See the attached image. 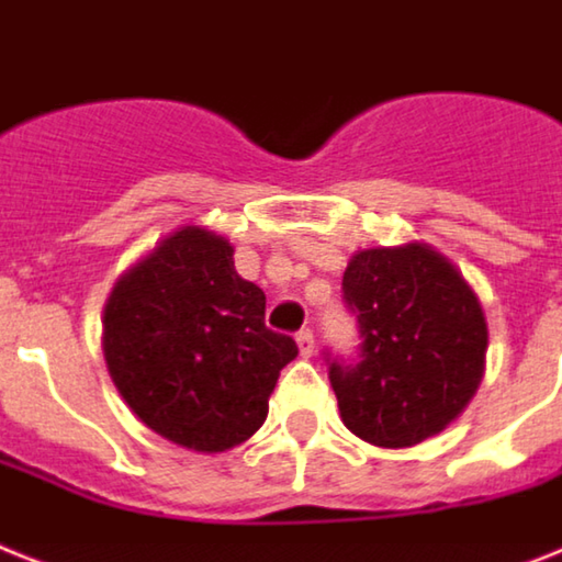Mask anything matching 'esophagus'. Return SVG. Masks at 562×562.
I'll return each instance as SVG.
<instances>
[{
  "label": "esophagus",
  "instance_id": "1",
  "mask_svg": "<svg viewBox=\"0 0 562 562\" xmlns=\"http://www.w3.org/2000/svg\"><path fill=\"white\" fill-rule=\"evenodd\" d=\"M296 346H300V355H303V358H312V352H314L312 328H303V331H296Z\"/></svg>",
  "mask_w": 562,
  "mask_h": 562
}]
</instances>
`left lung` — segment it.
Segmentation results:
<instances>
[{
    "instance_id": "obj_1",
    "label": "left lung",
    "mask_w": 562,
    "mask_h": 562,
    "mask_svg": "<svg viewBox=\"0 0 562 562\" xmlns=\"http://www.w3.org/2000/svg\"><path fill=\"white\" fill-rule=\"evenodd\" d=\"M344 303L358 317V358L326 360L346 427L378 447L445 430L485 369V314L462 273L430 245L369 248L346 268Z\"/></svg>"
}]
</instances>
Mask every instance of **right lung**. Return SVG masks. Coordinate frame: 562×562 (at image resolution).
Here are the masks:
<instances>
[{"label": "right lung", "mask_w": 562, "mask_h": 562, "mask_svg": "<svg viewBox=\"0 0 562 562\" xmlns=\"http://www.w3.org/2000/svg\"><path fill=\"white\" fill-rule=\"evenodd\" d=\"M103 355L149 430L222 453L262 427L296 344L266 326V294L236 273L231 241L187 225L115 282Z\"/></svg>", "instance_id": "obj_1"}]
</instances>
